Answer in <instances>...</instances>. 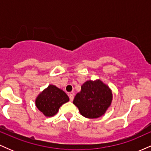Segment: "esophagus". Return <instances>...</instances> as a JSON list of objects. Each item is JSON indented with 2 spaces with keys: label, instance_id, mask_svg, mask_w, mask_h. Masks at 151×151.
<instances>
[{
  "label": "esophagus",
  "instance_id": "obj_1",
  "mask_svg": "<svg viewBox=\"0 0 151 151\" xmlns=\"http://www.w3.org/2000/svg\"><path fill=\"white\" fill-rule=\"evenodd\" d=\"M69 96H70V101H73V99H74V94L73 93H70V94H69Z\"/></svg>",
  "mask_w": 151,
  "mask_h": 151
}]
</instances>
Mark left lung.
Returning <instances> with one entry per match:
<instances>
[{
    "label": "left lung",
    "mask_w": 151,
    "mask_h": 151,
    "mask_svg": "<svg viewBox=\"0 0 151 151\" xmlns=\"http://www.w3.org/2000/svg\"><path fill=\"white\" fill-rule=\"evenodd\" d=\"M112 91L100 79L86 81L76 94L73 104L83 116L96 119L106 113L112 102Z\"/></svg>",
    "instance_id": "8db88e82"
}]
</instances>
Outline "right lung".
<instances>
[{
	"label": "right lung",
	"instance_id": "right-lung-1",
	"mask_svg": "<svg viewBox=\"0 0 151 151\" xmlns=\"http://www.w3.org/2000/svg\"><path fill=\"white\" fill-rule=\"evenodd\" d=\"M69 101V96L63 90L50 84L38 94L35 99V105L45 116L51 117L58 113L62 104Z\"/></svg>",
	"mask_w": 151,
	"mask_h": 151
}]
</instances>
